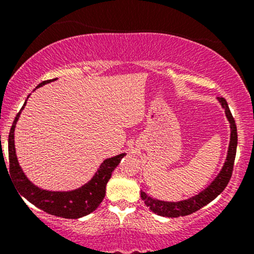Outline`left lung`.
Wrapping results in <instances>:
<instances>
[{
    "label": "left lung",
    "instance_id": "1",
    "mask_svg": "<svg viewBox=\"0 0 254 254\" xmlns=\"http://www.w3.org/2000/svg\"><path fill=\"white\" fill-rule=\"evenodd\" d=\"M221 105L226 111V116L230 123V143L228 149V155H227L226 162H224L223 168L221 170L220 174L216 177V179L212 182L205 190H203L197 196H193L186 200L182 202H164V200H157L148 196L143 191H141V198L145 205L150 209L151 211L160 216L166 217H179L186 216L199 210L204 205L214 200L218 194L222 192L226 186L228 185L230 178H232L233 167H234V160L237 155V145H238V131L237 124H235L234 118H233L232 112H230L228 104L226 99L218 98Z\"/></svg>",
    "mask_w": 254,
    "mask_h": 254
}]
</instances>
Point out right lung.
I'll use <instances>...</instances> for the list:
<instances>
[{
    "label": "right lung",
    "mask_w": 254,
    "mask_h": 254,
    "mask_svg": "<svg viewBox=\"0 0 254 254\" xmlns=\"http://www.w3.org/2000/svg\"><path fill=\"white\" fill-rule=\"evenodd\" d=\"M54 80L43 81L38 87L51 82ZM25 105L26 103L22 106V109L25 107ZM20 113H21V111L17 113L15 119H14L13 125L10 127L9 137H8L9 173L16 190H19L20 197H25L28 202L34 204L37 208L42 209L43 211L48 212V214L63 218H80L94 211L99 206V204L103 202L105 193H106V184L110 180L111 174L119 165L125 154H119L117 156L105 160L99 167L95 176L93 177V179L77 190L69 192L42 190V189L34 186L26 178L16 159L15 145H14V129H15Z\"/></svg>",
    "instance_id": "obj_1"
}]
</instances>
